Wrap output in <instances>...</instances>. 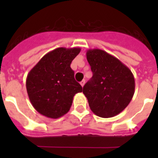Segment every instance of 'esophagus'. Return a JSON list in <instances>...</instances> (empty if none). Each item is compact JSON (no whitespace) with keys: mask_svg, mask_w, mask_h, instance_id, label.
Masks as SVG:
<instances>
[{"mask_svg":"<svg viewBox=\"0 0 158 158\" xmlns=\"http://www.w3.org/2000/svg\"><path fill=\"white\" fill-rule=\"evenodd\" d=\"M85 80H82V81H81V82H80V85H82V87L84 86V85H85Z\"/></svg>","mask_w":158,"mask_h":158,"instance_id":"1","label":"esophagus"}]
</instances>
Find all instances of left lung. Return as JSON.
Wrapping results in <instances>:
<instances>
[{"label":"left lung","instance_id":"obj_1","mask_svg":"<svg viewBox=\"0 0 158 158\" xmlns=\"http://www.w3.org/2000/svg\"><path fill=\"white\" fill-rule=\"evenodd\" d=\"M86 58L93 76L82 92L92 112L102 118H111L122 112L135 93L133 73L118 59L99 49H90Z\"/></svg>","mask_w":158,"mask_h":158}]
</instances>
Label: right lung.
<instances>
[{
  "label": "right lung",
  "mask_w": 158,
  "mask_h": 158,
  "mask_svg": "<svg viewBox=\"0 0 158 158\" xmlns=\"http://www.w3.org/2000/svg\"><path fill=\"white\" fill-rule=\"evenodd\" d=\"M79 47H59L41 58L27 74V92L32 106L43 115L59 118L69 111L73 97L82 88L70 65Z\"/></svg>",
  "instance_id": "obj_1"
}]
</instances>
